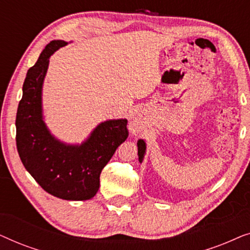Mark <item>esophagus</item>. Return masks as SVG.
<instances>
[{"mask_svg": "<svg viewBox=\"0 0 250 250\" xmlns=\"http://www.w3.org/2000/svg\"><path fill=\"white\" fill-rule=\"evenodd\" d=\"M129 127H131L132 131H135V129L139 127L138 122H136V121H132V122H129Z\"/></svg>", "mask_w": 250, "mask_h": 250, "instance_id": "esophagus-1", "label": "esophagus"}]
</instances>
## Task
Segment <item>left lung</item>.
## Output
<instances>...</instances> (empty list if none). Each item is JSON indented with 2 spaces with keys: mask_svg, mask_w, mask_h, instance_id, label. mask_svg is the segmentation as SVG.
<instances>
[{
  "mask_svg": "<svg viewBox=\"0 0 250 250\" xmlns=\"http://www.w3.org/2000/svg\"><path fill=\"white\" fill-rule=\"evenodd\" d=\"M138 156H139V162L142 163L143 159H145V155H146V145L145 142V140L140 139L138 143Z\"/></svg>",
  "mask_w": 250,
  "mask_h": 250,
  "instance_id": "left-lung-1",
  "label": "left lung"
}]
</instances>
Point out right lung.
I'll use <instances>...</instances> for the list:
<instances>
[{
  "mask_svg": "<svg viewBox=\"0 0 250 250\" xmlns=\"http://www.w3.org/2000/svg\"><path fill=\"white\" fill-rule=\"evenodd\" d=\"M67 44L51 41L27 71L16 118L17 149L27 172L47 193L64 200H88L98 192L101 170L127 139V119L100 123L81 145L60 141L50 132L43 116V83L50 57Z\"/></svg>",
  "mask_w": 250,
  "mask_h": 250,
  "instance_id": "right-lung-1",
  "label": "right lung"
}]
</instances>
